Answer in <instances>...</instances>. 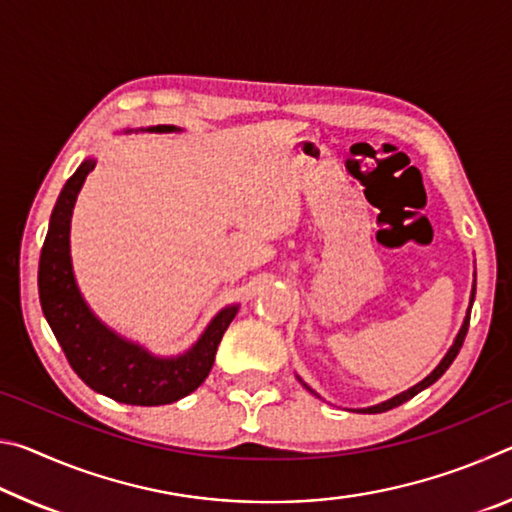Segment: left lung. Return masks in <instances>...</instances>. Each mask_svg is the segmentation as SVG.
Here are the masks:
<instances>
[{"label":"left lung","instance_id":"left-lung-1","mask_svg":"<svg viewBox=\"0 0 512 512\" xmlns=\"http://www.w3.org/2000/svg\"><path fill=\"white\" fill-rule=\"evenodd\" d=\"M472 302H474V289H472ZM470 309H472V305H470ZM470 309H467L465 323H463V327H461V332H458L454 345H452V348H449V352L445 354V359L440 361V366H438L436 370H433L427 379H422L420 384H415L413 388H409V391H404V393H400V395H395L393 400L381 402V404H377V406H370V409H363V413H384V411H391V409H395V406L404 404L406 400H411V397H415V395H418L420 391H424V388H429V386L433 384V381H438L440 377H443V375H445V370H447L449 366H452V361L456 359V354L461 352V348H463V341H465L467 327H470Z\"/></svg>","mask_w":512,"mask_h":512}]
</instances>
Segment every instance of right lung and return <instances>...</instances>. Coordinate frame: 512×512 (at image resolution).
<instances>
[{
	"label": "right lung",
	"instance_id": "1",
	"mask_svg": "<svg viewBox=\"0 0 512 512\" xmlns=\"http://www.w3.org/2000/svg\"><path fill=\"white\" fill-rule=\"evenodd\" d=\"M151 133L176 131L173 126H153ZM94 160H85L60 192L51 212L49 232L40 253L38 291L40 305L51 332L74 368L92 391L115 402L135 406H160L180 400L203 384L214 366L216 350L237 307L223 309L192 350L178 359H158L119 339L94 318L76 289L69 262V219Z\"/></svg>",
	"mask_w": 512,
	"mask_h": 512
}]
</instances>
